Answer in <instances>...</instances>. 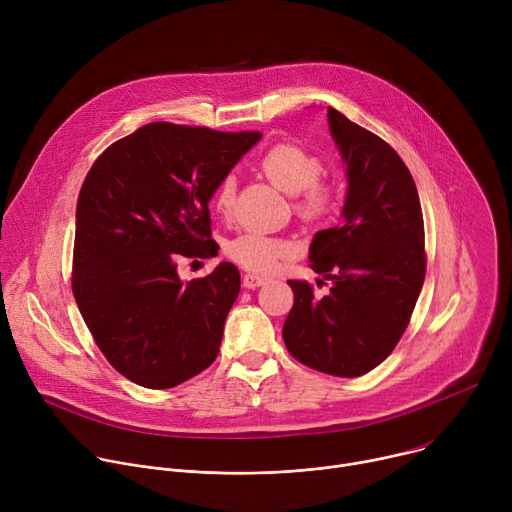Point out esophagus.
<instances>
[{"label":"esophagus","mask_w":512,"mask_h":512,"mask_svg":"<svg viewBox=\"0 0 512 512\" xmlns=\"http://www.w3.org/2000/svg\"><path fill=\"white\" fill-rule=\"evenodd\" d=\"M265 280H267V277H263V275H259V273H245V275H243V286L249 288V290H255V288L263 286Z\"/></svg>","instance_id":"esophagus-1"}]
</instances>
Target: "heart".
Segmentation results:
<instances>
[{"label":"heart","instance_id":"obj_1","mask_svg":"<svg viewBox=\"0 0 512 512\" xmlns=\"http://www.w3.org/2000/svg\"><path fill=\"white\" fill-rule=\"evenodd\" d=\"M257 167L277 188L294 194V212L304 222H322L335 212V185L320 177V159L300 145L284 141L267 147L259 155ZM232 202H235V179L224 177L214 192V208L220 216H228ZM294 253V241L257 230H243L224 243L226 259L255 273H269Z\"/></svg>","mask_w":512,"mask_h":512}]
</instances>
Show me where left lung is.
<instances>
[{
    "instance_id": "8db88e82",
    "label": "left lung",
    "mask_w": 512,
    "mask_h": 512,
    "mask_svg": "<svg viewBox=\"0 0 512 512\" xmlns=\"http://www.w3.org/2000/svg\"><path fill=\"white\" fill-rule=\"evenodd\" d=\"M329 126L349 188L343 222L316 232L308 259L331 292L316 298L308 282L288 280L294 306L282 333L300 363L357 378L378 367L408 327L427 271L425 222L414 179L384 138L335 108Z\"/></svg>"
}]
</instances>
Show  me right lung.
Masks as SVG:
<instances>
[{
    "instance_id": "1",
    "label": "right lung",
    "mask_w": 512,
    "mask_h": 512,
    "mask_svg": "<svg viewBox=\"0 0 512 512\" xmlns=\"http://www.w3.org/2000/svg\"><path fill=\"white\" fill-rule=\"evenodd\" d=\"M259 138L151 122L91 165L77 200L71 288L96 345L130 382L173 388L216 359L241 273L224 261L183 284L177 263L218 253L208 202Z\"/></svg>"
}]
</instances>
